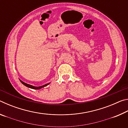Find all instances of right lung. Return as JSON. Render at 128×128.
Wrapping results in <instances>:
<instances>
[{
	"label": "right lung",
	"instance_id": "1",
	"mask_svg": "<svg viewBox=\"0 0 128 128\" xmlns=\"http://www.w3.org/2000/svg\"><path fill=\"white\" fill-rule=\"evenodd\" d=\"M20 82H21V83L23 84V85H24L25 86H26V87L29 88H33V89H40V88H42L43 87H45V86H47L49 84H46V85H43V86H38V87H36V86H32V85H29V84H28L26 83H25V82H24L23 81H22L20 80Z\"/></svg>",
	"mask_w": 128,
	"mask_h": 128
}]
</instances>
